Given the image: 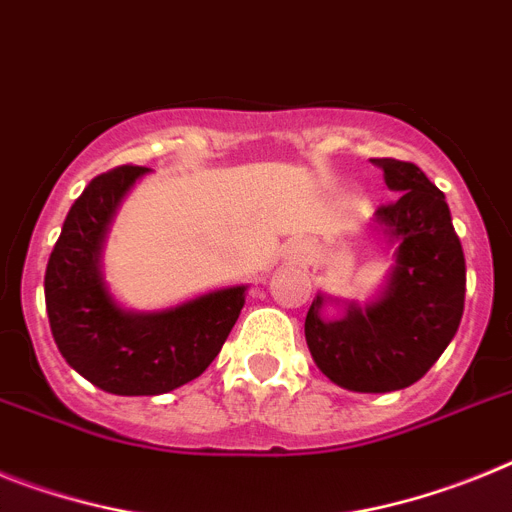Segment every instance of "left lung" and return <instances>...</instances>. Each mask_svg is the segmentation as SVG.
Masks as SVG:
<instances>
[{
  "label": "left lung",
  "instance_id": "8db88e82",
  "mask_svg": "<svg viewBox=\"0 0 512 512\" xmlns=\"http://www.w3.org/2000/svg\"><path fill=\"white\" fill-rule=\"evenodd\" d=\"M397 193L373 213L371 229L394 247V268L368 304L317 293L304 322L319 371L342 389L386 394L412 386L430 371L459 330L466 262L446 195L412 162L371 159ZM327 303L343 306L324 318Z\"/></svg>",
  "mask_w": 512,
  "mask_h": 512
}]
</instances>
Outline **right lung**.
<instances>
[{"mask_svg":"<svg viewBox=\"0 0 512 512\" xmlns=\"http://www.w3.org/2000/svg\"><path fill=\"white\" fill-rule=\"evenodd\" d=\"M146 167L97 175L66 213L48 257L46 311L64 361L97 389L157 397L198 379L219 355L244 306L247 286L201 293L159 311H133L105 281L102 250L128 190Z\"/></svg>","mask_w":512,"mask_h":512,"instance_id":"obj_1","label":"right lung"}]
</instances>
